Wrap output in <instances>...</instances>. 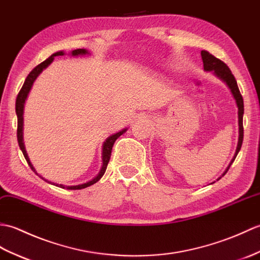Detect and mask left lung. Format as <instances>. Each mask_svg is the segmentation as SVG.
I'll return each instance as SVG.
<instances>
[{
  "mask_svg": "<svg viewBox=\"0 0 260 260\" xmlns=\"http://www.w3.org/2000/svg\"><path fill=\"white\" fill-rule=\"evenodd\" d=\"M201 59H203L204 62V70L207 72H213V74L217 78H219L221 80L222 82H224L227 84V86L229 88L230 92L234 96V99L236 101V105L238 107V126H239V137H238V143H237V149H236V152L234 154V158L230 161L229 166L227 167L226 171L223 172L222 176L226 175V172L228 171V169L230 168V166L233 165V162L235 161L236 157L239 152V150L241 148V145H243V140H244V126H243V117H244V100L243 96L240 94V91L238 89L237 85V81L234 77V74L230 71V69L227 67L226 63H223L221 60L217 59L216 56H213L212 54H210L208 51H201ZM221 177H219L220 179ZM217 179V180H219ZM213 183V182H212Z\"/></svg>",
  "mask_w": 260,
  "mask_h": 260,
  "instance_id": "1",
  "label": "left lung"
}]
</instances>
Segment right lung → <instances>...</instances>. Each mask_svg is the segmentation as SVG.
Instances as JSON below:
<instances>
[{
	"label": "right lung",
	"mask_w": 260,
	"mask_h": 260,
	"mask_svg": "<svg viewBox=\"0 0 260 260\" xmlns=\"http://www.w3.org/2000/svg\"><path fill=\"white\" fill-rule=\"evenodd\" d=\"M66 53L63 51H59V52H55V53L52 54L50 57H48L47 60L43 61L42 63H40L39 66H37L36 68L33 69V70L30 72V74L26 77L25 81H24V84H23L22 89L20 90L19 94H17L16 96V101H15V112H16V117H17V142H19V146H20V149L22 150L23 154H24V158L25 160L27 161L28 166L31 167V169L36 172V174L40 177L42 178L44 181H48L49 183L53 184V186H56V187H60V188H64V189H69V190H78V189H83V188H86L89 186H92V184L98 182L100 180V179L102 178V176L105 175V172L107 170V166L109 164V160H110V157H111V151H112V147L114 145L115 140L118 139V138L123 135L124 132L128 130V128H124L121 131L117 132V134H113L111 135L110 137H108L106 141L103 142L102 145V167L101 169L99 171V174H98L93 179H91L90 181L88 182H84V183H81V184H77V186H64V184H59L56 182H52V181H49L47 180V179H44L43 177L40 176L37 170L34 169L33 165L31 164L30 161V158H28V155L26 153V150H25V146H24V141H23V113H24V105H25V101H26V98L28 95V93H30V91L32 89V85L34 83V81H36L37 78L40 76V74L42 73V71L44 70V69H47L52 62H53L54 57L55 56H59V55H64ZM69 54H71L72 56H78V55H85V54H90L88 50L85 49H77V50H73L72 52H70Z\"/></svg>",
	"instance_id": "add662e5"
}]
</instances>
